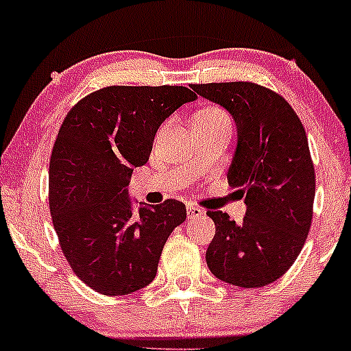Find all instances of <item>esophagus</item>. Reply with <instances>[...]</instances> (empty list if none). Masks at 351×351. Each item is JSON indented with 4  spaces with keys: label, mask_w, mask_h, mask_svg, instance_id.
<instances>
[{
    "label": "esophagus",
    "mask_w": 351,
    "mask_h": 351,
    "mask_svg": "<svg viewBox=\"0 0 351 351\" xmlns=\"http://www.w3.org/2000/svg\"><path fill=\"white\" fill-rule=\"evenodd\" d=\"M204 215V210L197 206H187V217L189 219H199Z\"/></svg>",
    "instance_id": "esophagus-1"
}]
</instances>
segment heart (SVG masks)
Instances as JSON below:
<instances>
[{
	"mask_svg": "<svg viewBox=\"0 0 351 351\" xmlns=\"http://www.w3.org/2000/svg\"><path fill=\"white\" fill-rule=\"evenodd\" d=\"M223 121H228V116L219 108H204L194 116V124H214Z\"/></svg>",
	"mask_w": 351,
	"mask_h": 351,
	"instance_id": "1",
	"label": "heart"
}]
</instances>
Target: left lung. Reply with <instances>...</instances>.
<instances>
[{
  "label": "left lung",
  "mask_w": 351,
  "mask_h": 351,
  "mask_svg": "<svg viewBox=\"0 0 351 351\" xmlns=\"http://www.w3.org/2000/svg\"><path fill=\"white\" fill-rule=\"evenodd\" d=\"M191 88L234 117L239 139L227 179L247 206L242 223L222 210H207L215 223L207 265L230 285L265 287L293 265L312 226L315 169L306 132L292 106L261 84Z\"/></svg>",
  "instance_id": "1"
}]
</instances>
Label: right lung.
Listing matches in <instances>:
<instances>
[{
  "instance_id": "1",
  "label": "right lung",
  "mask_w": 351,
  "mask_h": 351,
  "mask_svg": "<svg viewBox=\"0 0 351 351\" xmlns=\"http://www.w3.org/2000/svg\"><path fill=\"white\" fill-rule=\"evenodd\" d=\"M197 96L184 86H109L66 114L49 160V210L74 274L102 295L144 289L186 206L167 199L132 210L134 167L149 160L165 117Z\"/></svg>"
}]
</instances>
